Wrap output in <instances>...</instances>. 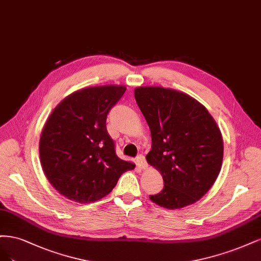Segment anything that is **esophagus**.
Returning a JSON list of instances; mask_svg holds the SVG:
<instances>
[{
    "mask_svg": "<svg viewBox=\"0 0 261 261\" xmlns=\"http://www.w3.org/2000/svg\"><path fill=\"white\" fill-rule=\"evenodd\" d=\"M137 163H138V166L141 168V169H145V168L147 167V164H146V161H145V157L143 155H139L137 157Z\"/></svg>",
    "mask_w": 261,
    "mask_h": 261,
    "instance_id": "34e87169",
    "label": "esophagus"
}]
</instances>
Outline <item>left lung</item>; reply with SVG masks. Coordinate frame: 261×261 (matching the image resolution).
I'll use <instances>...</instances> for the list:
<instances>
[{
    "label": "left lung",
    "instance_id": "obj_1",
    "mask_svg": "<svg viewBox=\"0 0 261 261\" xmlns=\"http://www.w3.org/2000/svg\"><path fill=\"white\" fill-rule=\"evenodd\" d=\"M134 97L148 124L152 149L147 163L162 174L156 205L180 209L196 203L217 180L223 159L219 127L206 107L183 92L139 87Z\"/></svg>",
    "mask_w": 261,
    "mask_h": 261
}]
</instances>
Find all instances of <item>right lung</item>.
<instances>
[{"mask_svg":"<svg viewBox=\"0 0 261 261\" xmlns=\"http://www.w3.org/2000/svg\"><path fill=\"white\" fill-rule=\"evenodd\" d=\"M125 90L108 85L74 91L47 118L39 142L40 162L48 182L66 198L93 203L136 167L116 155L106 129L107 114Z\"/></svg>","mask_w":261,"mask_h":261,"instance_id":"right-lung-1","label":"right lung"}]
</instances>
